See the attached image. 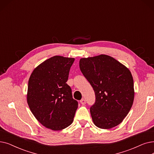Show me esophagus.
I'll return each mask as SVG.
<instances>
[{
    "mask_svg": "<svg viewBox=\"0 0 154 154\" xmlns=\"http://www.w3.org/2000/svg\"><path fill=\"white\" fill-rule=\"evenodd\" d=\"M80 102H81V104H82V105H85V100L84 99H82Z\"/></svg>",
    "mask_w": 154,
    "mask_h": 154,
    "instance_id": "34e87169",
    "label": "esophagus"
}]
</instances>
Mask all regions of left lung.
Returning <instances> with one entry per match:
<instances>
[{"mask_svg": "<svg viewBox=\"0 0 154 154\" xmlns=\"http://www.w3.org/2000/svg\"><path fill=\"white\" fill-rule=\"evenodd\" d=\"M79 66L95 92L96 101L90 108L94 123L102 129H110L121 123L134 100L130 70L106 55L82 58Z\"/></svg>", "mask_w": 154, "mask_h": 154, "instance_id": "8db88e82", "label": "left lung"}]
</instances>
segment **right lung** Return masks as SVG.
Masks as SVG:
<instances>
[{"mask_svg":"<svg viewBox=\"0 0 154 154\" xmlns=\"http://www.w3.org/2000/svg\"><path fill=\"white\" fill-rule=\"evenodd\" d=\"M75 59L54 56L32 71L28 87L27 102L38 121L46 128L62 130L70 126L78 108L66 84Z\"/></svg>","mask_w":154,"mask_h":154,"instance_id":"add662e5","label":"right lung"}]
</instances>
